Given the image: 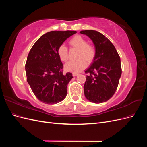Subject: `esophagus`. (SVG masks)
<instances>
[{
  "mask_svg": "<svg viewBox=\"0 0 147 147\" xmlns=\"http://www.w3.org/2000/svg\"><path fill=\"white\" fill-rule=\"evenodd\" d=\"M78 75V73H73L72 74V75L74 77H75V76H77V75Z\"/></svg>",
  "mask_w": 147,
  "mask_h": 147,
  "instance_id": "1",
  "label": "esophagus"
}]
</instances>
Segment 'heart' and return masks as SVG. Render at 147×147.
<instances>
[{"instance_id":"b5f03b06","label":"heart","mask_w":147,"mask_h":147,"mask_svg":"<svg viewBox=\"0 0 147 147\" xmlns=\"http://www.w3.org/2000/svg\"><path fill=\"white\" fill-rule=\"evenodd\" d=\"M69 44L71 47L77 49V59L67 63L65 65V69L69 72L78 73L86 67V62L90 64L94 61L96 53L95 47L92 43H88L85 38L79 35L71 38L69 40ZM57 53L61 61H67L68 50L65 45H61L57 48Z\"/></svg>"}]
</instances>
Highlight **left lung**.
Masks as SVG:
<instances>
[{
	"label": "left lung",
	"mask_w": 147,
	"mask_h": 147,
	"mask_svg": "<svg viewBox=\"0 0 147 147\" xmlns=\"http://www.w3.org/2000/svg\"><path fill=\"white\" fill-rule=\"evenodd\" d=\"M94 43L96 56L91 67L85 71L84 84L86 98L95 104L109 100L116 91L121 75L120 57L113 43L101 33L93 30L80 31Z\"/></svg>",
	"instance_id": "8db88e82"
}]
</instances>
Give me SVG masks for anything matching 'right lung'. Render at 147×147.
<instances>
[{
    "instance_id": "add662e5",
    "label": "right lung",
    "mask_w": 147,
    "mask_h": 147,
    "mask_svg": "<svg viewBox=\"0 0 147 147\" xmlns=\"http://www.w3.org/2000/svg\"><path fill=\"white\" fill-rule=\"evenodd\" d=\"M76 31H51L35 42L28 56L25 69L27 81L35 97L44 104H55L65 99L67 84L74 77L63 74V64L57 50Z\"/></svg>"
}]
</instances>
